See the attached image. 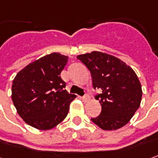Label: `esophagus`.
<instances>
[{
    "instance_id": "34e87169",
    "label": "esophagus",
    "mask_w": 158,
    "mask_h": 158,
    "mask_svg": "<svg viewBox=\"0 0 158 158\" xmlns=\"http://www.w3.org/2000/svg\"><path fill=\"white\" fill-rule=\"evenodd\" d=\"M81 99L83 100L84 102H87V101L89 100V96H88V94H85L81 97Z\"/></svg>"
}]
</instances>
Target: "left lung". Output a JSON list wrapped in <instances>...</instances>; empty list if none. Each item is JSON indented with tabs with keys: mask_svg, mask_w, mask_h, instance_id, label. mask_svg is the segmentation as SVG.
<instances>
[{
	"mask_svg": "<svg viewBox=\"0 0 158 158\" xmlns=\"http://www.w3.org/2000/svg\"><path fill=\"white\" fill-rule=\"evenodd\" d=\"M92 76L93 86L102 111L91 118L103 130H117L129 122L140 107L141 86L134 70L120 59L102 52L94 51L77 56Z\"/></svg>",
	"mask_w": 158,
	"mask_h": 158,
	"instance_id": "obj_1",
	"label": "left lung"
}]
</instances>
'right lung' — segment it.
<instances>
[{"instance_id":"add662e5","label":"right lung","mask_w":158,"mask_h":158,"mask_svg":"<svg viewBox=\"0 0 158 158\" xmlns=\"http://www.w3.org/2000/svg\"><path fill=\"white\" fill-rule=\"evenodd\" d=\"M68 57L52 53L24 67L12 83V101L29 126L48 130L64 119L76 95L66 91L61 79Z\"/></svg>"}]
</instances>
